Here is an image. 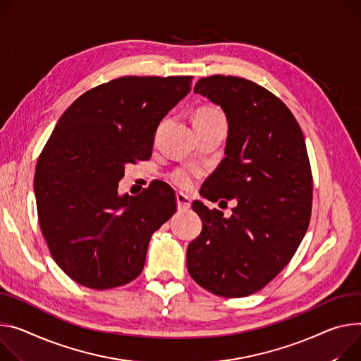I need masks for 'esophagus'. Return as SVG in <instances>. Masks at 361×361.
<instances>
[{
    "label": "esophagus",
    "mask_w": 361,
    "mask_h": 361,
    "mask_svg": "<svg viewBox=\"0 0 361 361\" xmlns=\"http://www.w3.org/2000/svg\"><path fill=\"white\" fill-rule=\"evenodd\" d=\"M176 202H177V207H178V210H187V209H190V206H191V200H190V197H188V195L183 194V192H177V195H176Z\"/></svg>",
    "instance_id": "obj_1"
}]
</instances>
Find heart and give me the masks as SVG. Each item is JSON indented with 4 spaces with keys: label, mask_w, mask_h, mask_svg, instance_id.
Returning <instances> with one entry per match:
<instances>
[{
    "label": "heart",
    "mask_w": 361,
    "mask_h": 361,
    "mask_svg": "<svg viewBox=\"0 0 361 361\" xmlns=\"http://www.w3.org/2000/svg\"><path fill=\"white\" fill-rule=\"evenodd\" d=\"M212 122H226L224 115L220 109L213 106L200 108L194 115V123H212ZM199 176V171L194 169H177L170 174L171 181L180 188H190L194 183V178Z\"/></svg>",
    "instance_id": "obj_1"
}]
</instances>
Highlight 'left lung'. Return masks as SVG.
Returning <instances> with one entry per match:
<instances>
[{
	"mask_svg": "<svg viewBox=\"0 0 361 361\" xmlns=\"http://www.w3.org/2000/svg\"><path fill=\"white\" fill-rule=\"evenodd\" d=\"M194 92L219 105L228 126L226 157L200 194L238 206L226 219L192 203L203 228L187 247V269L209 292L240 298L271 282L307 233L312 176L305 140L286 105L250 80L216 75L197 80Z\"/></svg>",
	"mask_w": 361,
	"mask_h": 361,
	"instance_id": "8db88e82",
	"label": "left lung"
}]
</instances>
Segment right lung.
Returning <instances> with one entry per match:
<instances>
[{
	"instance_id": "right-lung-1",
	"label": "right lung",
	"mask_w": 361,
	"mask_h": 361,
	"mask_svg": "<svg viewBox=\"0 0 361 361\" xmlns=\"http://www.w3.org/2000/svg\"><path fill=\"white\" fill-rule=\"evenodd\" d=\"M191 76H126L96 86L64 111L35 176L39 223L60 269L92 289L134 281L151 236L176 213L174 190L152 183L119 194L126 164L148 159Z\"/></svg>"
}]
</instances>
